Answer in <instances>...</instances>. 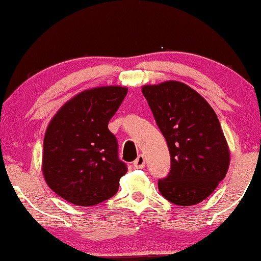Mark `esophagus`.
<instances>
[{
    "label": "esophagus",
    "mask_w": 261,
    "mask_h": 261,
    "mask_svg": "<svg viewBox=\"0 0 261 261\" xmlns=\"http://www.w3.org/2000/svg\"><path fill=\"white\" fill-rule=\"evenodd\" d=\"M134 166H135V168H137V169L144 168V166H145V157L143 156V155H139L137 159H136L135 162H134Z\"/></svg>",
    "instance_id": "esophagus-1"
}]
</instances>
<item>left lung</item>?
I'll return each instance as SVG.
<instances>
[{"instance_id": "left-lung-1", "label": "left lung", "mask_w": 261, "mask_h": 261, "mask_svg": "<svg viewBox=\"0 0 261 261\" xmlns=\"http://www.w3.org/2000/svg\"><path fill=\"white\" fill-rule=\"evenodd\" d=\"M142 92L170 152V172L159 181L160 193L181 207L202 202L229 167V148L218 116L202 95L175 80L144 85Z\"/></svg>"}]
</instances>
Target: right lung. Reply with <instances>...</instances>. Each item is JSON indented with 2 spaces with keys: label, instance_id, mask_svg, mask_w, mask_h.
Returning <instances> with one entry per match:
<instances>
[{
  "label": "right lung",
  "instance_id": "1",
  "mask_svg": "<svg viewBox=\"0 0 261 261\" xmlns=\"http://www.w3.org/2000/svg\"><path fill=\"white\" fill-rule=\"evenodd\" d=\"M127 93L126 87L85 90L61 106L43 139L42 174L54 193L76 205H95L118 192L126 174L109 122Z\"/></svg>",
  "mask_w": 261,
  "mask_h": 261
}]
</instances>
